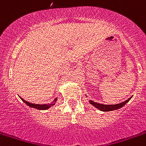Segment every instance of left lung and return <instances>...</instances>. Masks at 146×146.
Segmentation results:
<instances>
[{
    "label": "left lung",
    "instance_id": "left-lung-1",
    "mask_svg": "<svg viewBox=\"0 0 146 146\" xmlns=\"http://www.w3.org/2000/svg\"><path fill=\"white\" fill-rule=\"evenodd\" d=\"M131 98H132V97H130L129 99L126 100L125 101L121 102V103L116 104V105H103V104L97 103V102H94L93 100H89V102H90V104H91L93 106L96 107L97 109H98V110H100V111H113V110H118V109L123 107L127 102L129 101V100H130Z\"/></svg>",
    "mask_w": 146,
    "mask_h": 146
}]
</instances>
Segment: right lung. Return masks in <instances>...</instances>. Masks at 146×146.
Returning <instances> with one entry per match:
<instances>
[{"mask_svg": "<svg viewBox=\"0 0 146 146\" xmlns=\"http://www.w3.org/2000/svg\"><path fill=\"white\" fill-rule=\"evenodd\" d=\"M20 98L21 99L22 101L25 102V104H26L27 105H28L29 107H33V108H35V109H37V110H48V109H49L50 107L53 106V105H55L56 101H57V98H56L54 100L53 102H52V103L50 104H44V105H38V104H33V103H31V102H27L26 100H23L22 98L20 97Z\"/></svg>", "mask_w": 146, "mask_h": 146, "instance_id": "right-lung-1", "label": "right lung"}]
</instances>
